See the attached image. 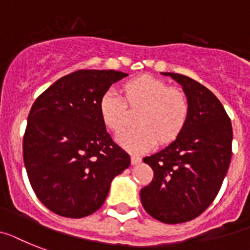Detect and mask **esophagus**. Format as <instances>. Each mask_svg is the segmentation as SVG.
I'll use <instances>...</instances> for the list:
<instances>
[{"instance_id":"obj_1","label":"esophagus","mask_w":250,"mask_h":250,"mask_svg":"<svg viewBox=\"0 0 250 250\" xmlns=\"http://www.w3.org/2000/svg\"><path fill=\"white\" fill-rule=\"evenodd\" d=\"M141 157L140 156H137V155H131V163L133 165H136V164H138V163H141Z\"/></svg>"}]
</instances>
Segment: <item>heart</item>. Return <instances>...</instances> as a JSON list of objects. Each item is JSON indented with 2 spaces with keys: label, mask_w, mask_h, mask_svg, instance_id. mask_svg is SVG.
I'll list each match as a JSON object with an SVG mask.
<instances>
[{
  "label": "heart",
  "mask_w": 250,
  "mask_h": 250,
  "mask_svg": "<svg viewBox=\"0 0 250 250\" xmlns=\"http://www.w3.org/2000/svg\"><path fill=\"white\" fill-rule=\"evenodd\" d=\"M125 98L109 89L99 102V112L110 131L119 132L129 119L131 109H140L136 128L118 136V141L133 152H142L156 145L170 144L183 132L189 119V100L183 91L171 89L165 81L154 76H140L123 85Z\"/></svg>",
  "instance_id": "heart-1"
}]
</instances>
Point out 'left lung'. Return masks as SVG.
Masks as SVG:
<instances>
[{
  "mask_svg": "<svg viewBox=\"0 0 250 250\" xmlns=\"http://www.w3.org/2000/svg\"><path fill=\"white\" fill-rule=\"evenodd\" d=\"M183 86L189 119L164 150L144 157L154 178L141 189L146 212L164 224L196 219L213 202L231 160V121L207 87L179 73L165 72Z\"/></svg>",
  "mask_w": 250,
  "mask_h": 250,
  "instance_id": "1",
  "label": "left lung"
}]
</instances>
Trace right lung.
<instances>
[{
    "mask_svg": "<svg viewBox=\"0 0 250 250\" xmlns=\"http://www.w3.org/2000/svg\"><path fill=\"white\" fill-rule=\"evenodd\" d=\"M125 76L114 70H79L57 80L31 106L24 164L33 190L52 212L71 219L94 213L113 178L131 164L99 112L103 94Z\"/></svg>",
    "mask_w": 250,
    "mask_h": 250,
    "instance_id": "obj_1",
    "label": "right lung"
}]
</instances>
